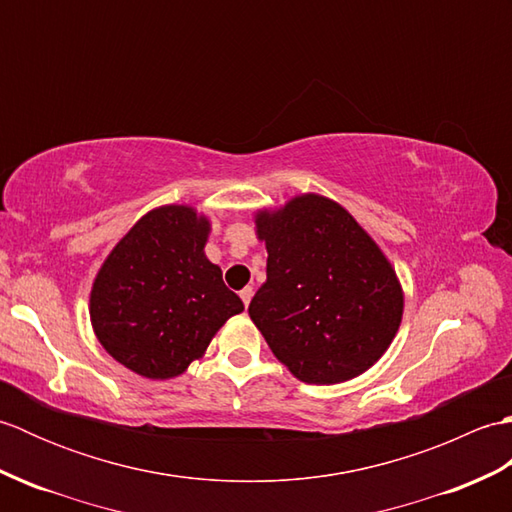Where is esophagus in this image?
Segmentation results:
<instances>
[{
  "instance_id": "34e87169",
  "label": "esophagus",
  "mask_w": 512,
  "mask_h": 512,
  "mask_svg": "<svg viewBox=\"0 0 512 512\" xmlns=\"http://www.w3.org/2000/svg\"><path fill=\"white\" fill-rule=\"evenodd\" d=\"M239 297H242V301H244V306L248 308V303H250V299H253V288H244L242 292H239Z\"/></svg>"
}]
</instances>
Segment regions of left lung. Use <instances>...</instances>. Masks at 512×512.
Returning a JSON list of instances; mask_svg holds the SVG:
<instances>
[{
    "label": "left lung",
    "mask_w": 512,
    "mask_h": 512,
    "mask_svg": "<svg viewBox=\"0 0 512 512\" xmlns=\"http://www.w3.org/2000/svg\"><path fill=\"white\" fill-rule=\"evenodd\" d=\"M266 281L248 306L288 372L339 385L367 372L394 341L405 292L387 255L332 198L299 193L255 211Z\"/></svg>",
    "instance_id": "left-lung-1"
}]
</instances>
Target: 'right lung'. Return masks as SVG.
Segmentation results:
<instances>
[{
  "mask_svg": "<svg viewBox=\"0 0 512 512\" xmlns=\"http://www.w3.org/2000/svg\"><path fill=\"white\" fill-rule=\"evenodd\" d=\"M211 217L191 204L147 211L105 257L90 290L103 350L134 374L169 380L200 361L244 303L204 253Z\"/></svg>",
  "mask_w": 512,
  "mask_h": 512,
  "instance_id": "add662e5",
  "label": "right lung"
}]
</instances>
